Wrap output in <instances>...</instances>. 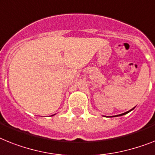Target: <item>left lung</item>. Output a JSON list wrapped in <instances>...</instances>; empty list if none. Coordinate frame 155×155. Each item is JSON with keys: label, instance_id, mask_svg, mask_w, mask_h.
<instances>
[{"label": "left lung", "instance_id": "obj_1", "mask_svg": "<svg viewBox=\"0 0 155 155\" xmlns=\"http://www.w3.org/2000/svg\"><path fill=\"white\" fill-rule=\"evenodd\" d=\"M132 109H133V108H132ZM132 109H131V110H132ZM131 110H130V111H128V112H124V113H123V114H120V115H119V116H123V115H125V114H127V113H128V112H131Z\"/></svg>", "mask_w": 155, "mask_h": 155}]
</instances>
